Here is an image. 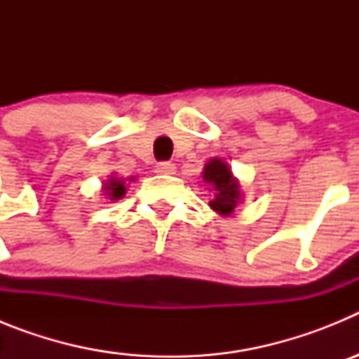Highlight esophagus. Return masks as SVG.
Wrapping results in <instances>:
<instances>
[{
  "label": "esophagus",
  "mask_w": 359,
  "mask_h": 359,
  "mask_svg": "<svg viewBox=\"0 0 359 359\" xmlns=\"http://www.w3.org/2000/svg\"><path fill=\"white\" fill-rule=\"evenodd\" d=\"M156 172L158 174H174L176 172V167H174V163H170V161H160V163L156 165Z\"/></svg>",
  "instance_id": "34e87169"
}]
</instances>
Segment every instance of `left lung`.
I'll use <instances>...</instances> for the list:
<instances>
[{"label":"left lung","instance_id":"1","mask_svg":"<svg viewBox=\"0 0 359 359\" xmlns=\"http://www.w3.org/2000/svg\"><path fill=\"white\" fill-rule=\"evenodd\" d=\"M203 180L205 183L212 187V199L210 205L212 210H215L221 215H230L231 212L236 210V207L243 201L241 196V185L237 182L233 174H231L230 165L221 158H212L203 170Z\"/></svg>","mask_w":359,"mask_h":359}]
</instances>
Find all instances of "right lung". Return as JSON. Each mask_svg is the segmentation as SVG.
Listing matches in <instances>:
<instances>
[{
    "label": "right lung",
    "instance_id": "add662e5",
    "mask_svg": "<svg viewBox=\"0 0 359 359\" xmlns=\"http://www.w3.org/2000/svg\"><path fill=\"white\" fill-rule=\"evenodd\" d=\"M104 196L111 199V201H116V199L123 198L126 196V182L118 180L115 176H109L107 182H104Z\"/></svg>",
    "mask_w": 359,
    "mask_h": 359
}]
</instances>
